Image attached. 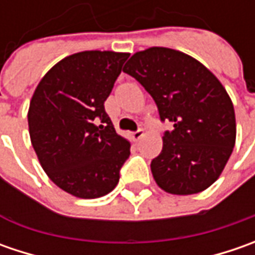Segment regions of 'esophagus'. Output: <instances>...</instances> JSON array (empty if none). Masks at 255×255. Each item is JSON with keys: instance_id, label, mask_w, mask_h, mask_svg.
I'll list each match as a JSON object with an SVG mask.
<instances>
[{"instance_id": "esophagus-1", "label": "esophagus", "mask_w": 255, "mask_h": 255, "mask_svg": "<svg viewBox=\"0 0 255 255\" xmlns=\"http://www.w3.org/2000/svg\"><path fill=\"white\" fill-rule=\"evenodd\" d=\"M143 134H144V132H143V129H139V130H136V132L132 133V139L134 140V142H137L139 139H142Z\"/></svg>"}]
</instances>
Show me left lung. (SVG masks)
Returning a JSON list of instances; mask_svg holds the SVG:
<instances>
[{
	"label": "left lung",
	"mask_w": 255,
	"mask_h": 255,
	"mask_svg": "<svg viewBox=\"0 0 255 255\" xmlns=\"http://www.w3.org/2000/svg\"><path fill=\"white\" fill-rule=\"evenodd\" d=\"M123 72L152 95L163 122V149L150 163L157 186L189 196L220 177L236 144V115L226 88L190 55L152 46L132 55Z\"/></svg>",
	"instance_id": "obj_1"
}]
</instances>
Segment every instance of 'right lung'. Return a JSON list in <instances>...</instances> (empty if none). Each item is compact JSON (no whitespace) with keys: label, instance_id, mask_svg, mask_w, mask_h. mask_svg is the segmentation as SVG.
<instances>
[{"label":"right lung","instance_id":"add662e5","mask_svg":"<svg viewBox=\"0 0 255 255\" xmlns=\"http://www.w3.org/2000/svg\"><path fill=\"white\" fill-rule=\"evenodd\" d=\"M129 58L84 51L55 64L29 102V137L44 171L78 199H98L116 187L130 142L118 134L103 103Z\"/></svg>","mask_w":255,"mask_h":255}]
</instances>
